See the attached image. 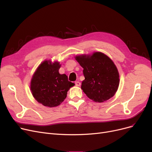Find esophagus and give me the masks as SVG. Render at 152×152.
Listing matches in <instances>:
<instances>
[{
  "instance_id": "obj_1",
  "label": "esophagus",
  "mask_w": 152,
  "mask_h": 152,
  "mask_svg": "<svg viewBox=\"0 0 152 152\" xmlns=\"http://www.w3.org/2000/svg\"><path fill=\"white\" fill-rule=\"evenodd\" d=\"M75 85H76L77 86H80L81 85L80 82L79 81H76V82H75Z\"/></svg>"
}]
</instances>
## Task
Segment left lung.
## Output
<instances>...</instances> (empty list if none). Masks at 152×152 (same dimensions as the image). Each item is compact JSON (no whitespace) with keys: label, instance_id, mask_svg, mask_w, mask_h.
I'll return each instance as SVG.
<instances>
[{"label":"left lung","instance_id":"1","mask_svg":"<svg viewBox=\"0 0 152 152\" xmlns=\"http://www.w3.org/2000/svg\"><path fill=\"white\" fill-rule=\"evenodd\" d=\"M77 62L84 68L85 79L81 89L89 99L103 103L115 95L119 86L117 68L108 56L101 52L77 55Z\"/></svg>","mask_w":152,"mask_h":152}]
</instances>
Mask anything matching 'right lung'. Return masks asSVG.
Returning <instances> with one entry per match:
<instances>
[{
  "label": "right lung",
  "mask_w": 152,
  "mask_h": 152,
  "mask_svg": "<svg viewBox=\"0 0 152 152\" xmlns=\"http://www.w3.org/2000/svg\"><path fill=\"white\" fill-rule=\"evenodd\" d=\"M61 65L45 60L37 68L30 82L31 94L37 102L45 107H55L66 97L67 92L74 83L68 81L66 74H60Z\"/></svg>",
  "instance_id": "obj_1"
}]
</instances>
